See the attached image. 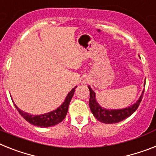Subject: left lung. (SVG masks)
I'll return each instance as SVG.
<instances>
[{
  "instance_id": "left-lung-1",
  "label": "left lung",
  "mask_w": 156,
  "mask_h": 156,
  "mask_svg": "<svg viewBox=\"0 0 156 156\" xmlns=\"http://www.w3.org/2000/svg\"><path fill=\"white\" fill-rule=\"evenodd\" d=\"M88 88L90 90V103L89 105H90V110L95 118L105 124H115V123H118L121 120L128 118L137 109L140 105V103L141 102L144 92V90L136 102L130 106L127 107V108H120V109H108V108H103L98 104L97 101L95 92L91 89L90 86H88Z\"/></svg>"
}]
</instances>
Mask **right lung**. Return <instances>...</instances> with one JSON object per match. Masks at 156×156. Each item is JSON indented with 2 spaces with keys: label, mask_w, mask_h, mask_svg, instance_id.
Instances as JSON below:
<instances>
[{
  "label": "right lung",
  "mask_w": 156,
  "mask_h": 156,
  "mask_svg": "<svg viewBox=\"0 0 156 156\" xmlns=\"http://www.w3.org/2000/svg\"><path fill=\"white\" fill-rule=\"evenodd\" d=\"M77 86L70 90L67 96L66 97L65 100L62 102V104L59 107L51 111V112H47L42 115H31L30 113H27L26 112L20 110L15 104L14 105L16 106L20 114L23 116V118L27 120V122H29L31 125L35 126L40 127V128H47V127L55 126L58 125V123L62 122L64 118L66 117V115L68 112V107L70 105V101L72 99V97L74 95L75 89Z\"/></svg>",
  "instance_id": "1"
}]
</instances>
